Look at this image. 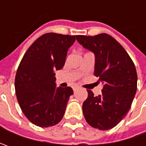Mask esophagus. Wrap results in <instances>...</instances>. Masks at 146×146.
<instances>
[{
    "instance_id": "34e87169",
    "label": "esophagus",
    "mask_w": 146,
    "mask_h": 146,
    "mask_svg": "<svg viewBox=\"0 0 146 146\" xmlns=\"http://www.w3.org/2000/svg\"><path fill=\"white\" fill-rule=\"evenodd\" d=\"M76 89H77V87H73V90H74V91H76Z\"/></svg>"
}]
</instances>
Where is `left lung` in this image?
Returning a JSON list of instances; mask_svg holds the SVG:
<instances>
[{
  "label": "left lung",
  "mask_w": 146,
  "mask_h": 146,
  "mask_svg": "<svg viewBox=\"0 0 146 146\" xmlns=\"http://www.w3.org/2000/svg\"><path fill=\"white\" fill-rule=\"evenodd\" d=\"M84 48L95 54L94 76L103 84L102 94L88 91L83 103L87 123L100 130L113 128L127 115L137 87V74L132 60L115 38L106 33L93 36H76Z\"/></svg>",
  "instance_id": "left-lung-1"
}]
</instances>
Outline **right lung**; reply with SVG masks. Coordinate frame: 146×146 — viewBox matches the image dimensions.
Wrapping results in <instances>:
<instances>
[{
    "mask_svg": "<svg viewBox=\"0 0 146 146\" xmlns=\"http://www.w3.org/2000/svg\"><path fill=\"white\" fill-rule=\"evenodd\" d=\"M76 36L46 33L27 50L18 67L14 87L20 108L27 119L40 127L58 124L73 90L57 88L54 71L65 64Z\"/></svg>",
    "mask_w": 146,
    "mask_h": 146,
    "instance_id": "add662e5",
    "label": "right lung"
}]
</instances>
